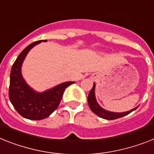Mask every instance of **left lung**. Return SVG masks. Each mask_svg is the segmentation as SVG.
<instances>
[{
  "instance_id": "left-lung-1",
  "label": "left lung",
  "mask_w": 154,
  "mask_h": 154,
  "mask_svg": "<svg viewBox=\"0 0 154 154\" xmlns=\"http://www.w3.org/2000/svg\"><path fill=\"white\" fill-rule=\"evenodd\" d=\"M95 88H96V84L94 83L93 86H92V88L91 89L88 96V103L90 109L92 110V112L96 114L97 116H98L99 117H100V118L107 119V120H113V119H116L121 118V117L127 116V115H128V114H130L131 112H132L133 111L138 108V107H136L133 109L125 112H114L103 109V107H100V104L97 103L96 96H95Z\"/></svg>"
}]
</instances>
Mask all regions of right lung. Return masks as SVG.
Instances as JSON below:
<instances>
[{"label":"right lung","instance_id":"add662e5","mask_svg":"<svg viewBox=\"0 0 154 154\" xmlns=\"http://www.w3.org/2000/svg\"><path fill=\"white\" fill-rule=\"evenodd\" d=\"M47 40H38L28 45L15 61L10 73L8 97L16 112L27 119L40 120L51 116L59 105L62 95L69 85L75 81H66L44 92H36L25 81L21 73L22 65L35 46Z\"/></svg>","mask_w":154,"mask_h":154}]
</instances>
